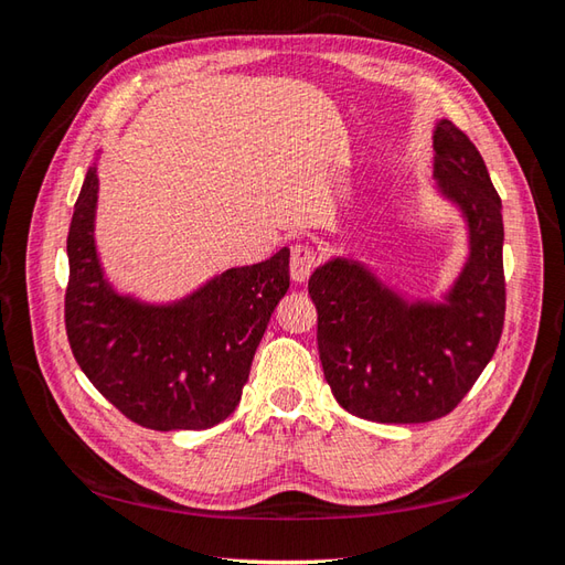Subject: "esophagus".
<instances>
[{"mask_svg": "<svg viewBox=\"0 0 565 565\" xmlns=\"http://www.w3.org/2000/svg\"><path fill=\"white\" fill-rule=\"evenodd\" d=\"M316 247L308 243H298L294 245L291 252V279L294 281H308V276L316 269Z\"/></svg>", "mask_w": 565, "mask_h": 565, "instance_id": "esophagus-1", "label": "esophagus"}]
</instances>
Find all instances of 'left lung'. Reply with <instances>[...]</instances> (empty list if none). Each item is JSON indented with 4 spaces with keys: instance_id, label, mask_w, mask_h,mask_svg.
<instances>
[{
    "instance_id": "obj_1",
    "label": "left lung",
    "mask_w": 565,
    "mask_h": 565,
    "mask_svg": "<svg viewBox=\"0 0 565 565\" xmlns=\"http://www.w3.org/2000/svg\"><path fill=\"white\" fill-rule=\"evenodd\" d=\"M435 177L471 235V257L447 303H407L347 259L328 262L308 281L332 395L374 423L449 415L493 359L505 322L502 203L481 152L451 121L435 130Z\"/></svg>"
}]
</instances>
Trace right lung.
Segmentation results:
<instances>
[{
  "label": "right lung",
  "mask_w": 565,
  "mask_h": 565,
  "mask_svg": "<svg viewBox=\"0 0 565 565\" xmlns=\"http://www.w3.org/2000/svg\"><path fill=\"white\" fill-rule=\"evenodd\" d=\"M97 170L84 177L67 233L70 350L106 401L136 425L209 429L231 415L276 303L289 291V249L227 269L174 306H146L104 281L94 249Z\"/></svg>",
  "instance_id": "1"
}]
</instances>
